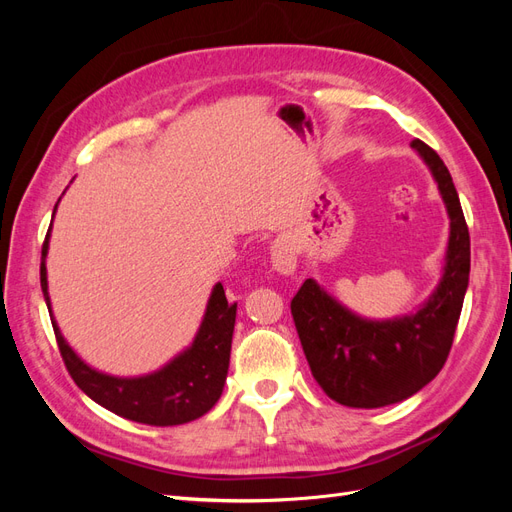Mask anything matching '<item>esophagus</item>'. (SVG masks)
I'll list each match as a JSON object with an SVG mask.
<instances>
[{"instance_id": "obj_1", "label": "esophagus", "mask_w": 512, "mask_h": 512, "mask_svg": "<svg viewBox=\"0 0 512 512\" xmlns=\"http://www.w3.org/2000/svg\"><path fill=\"white\" fill-rule=\"evenodd\" d=\"M271 262L275 271H280L282 275H290L297 269V252H294L290 239L280 237L271 243Z\"/></svg>"}]
</instances>
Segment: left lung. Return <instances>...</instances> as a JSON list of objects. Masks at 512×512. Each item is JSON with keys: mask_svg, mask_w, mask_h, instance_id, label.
Segmentation results:
<instances>
[{"mask_svg": "<svg viewBox=\"0 0 512 512\" xmlns=\"http://www.w3.org/2000/svg\"><path fill=\"white\" fill-rule=\"evenodd\" d=\"M412 147L431 168L451 215L444 277L416 314L371 322L350 314L314 280H305L290 301L312 376L337 404L382 408L421 391L444 367L470 277V232L448 168L429 145Z\"/></svg>", "mask_w": 512, "mask_h": 512, "instance_id": "obj_1", "label": "left lung"}]
</instances>
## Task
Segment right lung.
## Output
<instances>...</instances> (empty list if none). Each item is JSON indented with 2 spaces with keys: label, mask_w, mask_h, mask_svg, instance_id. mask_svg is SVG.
<instances>
[{
  "label": "right lung",
  "mask_w": 512,
  "mask_h": 512,
  "mask_svg": "<svg viewBox=\"0 0 512 512\" xmlns=\"http://www.w3.org/2000/svg\"><path fill=\"white\" fill-rule=\"evenodd\" d=\"M46 250H49V232L42 243L40 286L46 305L51 307L49 292H46ZM235 318L237 303H230L224 294V286L215 284L192 348L179 354L175 361H170L156 374L143 378H113L91 369L66 344L53 318L51 322L61 359L85 395L128 421L166 427L194 421V418L207 414L220 399L228 374Z\"/></svg>",
  "instance_id": "1"
}]
</instances>
